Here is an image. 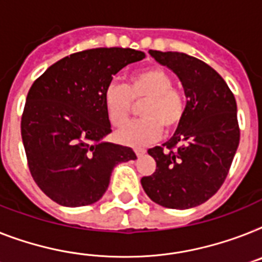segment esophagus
<instances>
[{
  "label": "esophagus",
  "instance_id": "1",
  "mask_svg": "<svg viewBox=\"0 0 262 262\" xmlns=\"http://www.w3.org/2000/svg\"><path fill=\"white\" fill-rule=\"evenodd\" d=\"M135 154L139 158L143 157V155L146 154V150H144V148H135Z\"/></svg>",
  "mask_w": 262,
  "mask_h": 262
}]
</instances>
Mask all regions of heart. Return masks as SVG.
I'll return each instance as SVG.
<instances>
[{"mask_svg": "<svg viewBox=\"0 0 262 262\" xmlns=\"http://www.w3.org/2000/svg\"><path fill=\"white\" fill-rule=\"evenodd\" d=\"M140 105V120L129 123L118 133V139L129 146H144L158 139L162 128L171 131L185 116V95L172 87V77L165 69L151 67L134 72L126 85L111 83L105 88L104 108L114 127L127 122L133 101Z\"/></svg>", "mask_w": 262, "mask_h": 262, "instance_id": "b5f03b06", "label": "heart"}]
</instances>
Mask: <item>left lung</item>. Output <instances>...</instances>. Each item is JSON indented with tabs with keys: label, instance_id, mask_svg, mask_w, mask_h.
<instances>
[{
	"label": "left lung",
	"instance_id": "left-lung-1",
	"mask_svg": "<svg viewBox=\"0 0 262 262\" xmlns=\"http://www.w3.org/2000/svg\"><path fill=\"white\" fill-rule=\"evenodd\" d=\"M178 76L185 90V116L171 139L148 154L154 174L140 183L151 201L168 209H190L217 193L239 143L237 104L228 84L210 66L179 52H148Z\"/></svg>",
	"mask_w": 262,
	"mask_h": 262
}]
</instances>
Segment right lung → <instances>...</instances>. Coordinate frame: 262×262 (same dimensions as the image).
<instances>
[{"label": "right lung", "mask_w": 262, "mask_h": 262, "mask_svg": "<svg viewBox=\"0 0 262 262\" xmlns=\"http://www.w3.org/2000/svg\"><path fill=\"white\" fill-rule=\"evenodd\" d=\"M144 57L131 48L87 49L58 60L32 84L21 136L34 182L56 204H95L114 167L136 159L133 148L103 140L112 131L103 96L114 75Z\"/></svg>", "instance_id": "add662e5"}]
</instances>
